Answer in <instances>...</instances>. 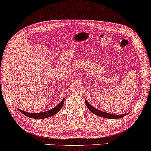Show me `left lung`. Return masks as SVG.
I'll return each mask as SVG.
<instances>
[{
	"instance_id": "left-lung-1",
	"label": "left lung",
	"mask_w": 151,
	"mask_h": 151,
	"mask_svg": "<svg viewBox=\"0 0 151 151\" xmlns=\"http://www.w3.org/2000/svg\"><path fill=\"white\" fill-rule=\"evenodd\" d=\"M85 102L86 104L88 107V109H89L91 112H92L93 114L96 115L97 116H99V117H105V118H107V119H119V118H121L125 116L126 115H127L128 113H126V114L124 115H113V114H109V113H105L104 111H101L98 109H97L96 108H94L93 107H92L91 105L89 104V103L87 101V100L85 99Z\"/></svg>"
}]
</instances>
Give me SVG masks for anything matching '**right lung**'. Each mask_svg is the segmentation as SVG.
Segmentation results:
<instances>
[{"label": "right lung", "instance_id": "right-lung-1", "mask_svg": "<svg viewBox=\"0 0 151 151\" xmlns=\"http://www.w3.org/2000/svg\"><path fill=\"white\" fill-rule=\"evenodd\" d=\"M63 102H64V99H62V101H61L60 104H58L56 107L52 108V109H50L47 111L46 112H42V113H31L25 112L22 110L18 109L20 111L26 116H27L28 117L33 118V119H45L51 117V116L56 114L58 112L60 111V110L62 109V107L63 105Z\"/></svg>", "mask_w": 151, "mask_h": 151}]
</instances>
